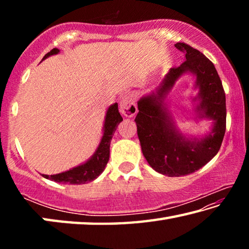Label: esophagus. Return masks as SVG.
<instances>
[{"label":"esophagus","mask_w":249,"mask_h":249,"mask_svg":"<svg viewBox=\"0 0 249 249\" xmlns=\"http://www.w3.org/2000/svg\"><path fill=\"white\" fill-rule=\"evenodd\" d=\"M120 111L122 114H124L126 117H133L137 113L136 101L133 94H125L121 100Z\"/></svg>","instance_id":"obj_1"}]
</instances>
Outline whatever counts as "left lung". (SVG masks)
Returning a JSON list of instances; mask_svg holds the SVG:
<instances>
[{"mask_svg":"<svg viewBox=\"0 0 249 249\" xmlns=\"http://www.w3.org/2000/svg\"><path fill=\"white\" fill-rule=\"evenodd\" d=\"M175 46L185 53V60L170 69L157 94L138 101L135 119L142 155L153 169L169 177L192 174L206 165L220 150L226 129L225 92L213 62L190 45L177 43ZM187 71L196 73L201 99L198 109L214 121L213 132L201 141H188L177 132L162 109L161 100L158 101Z\"/></svg>","mask_w":249,"mask_h":249,"instance_id":"obj_1","label":"left lung"}]
</instances>
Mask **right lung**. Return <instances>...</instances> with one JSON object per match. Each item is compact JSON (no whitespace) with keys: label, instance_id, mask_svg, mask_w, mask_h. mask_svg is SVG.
<instances>
[{"label":"right lung","instance_id":"right-lung-1","mask_svg":"<svg viewBox=\"0 0 249 249\" xmlns=\"http://www.w3.org/2000/svg\"><path fill=\"white\" fill-rule=\"evenodd\" d=\"M59 53L58 48H53L50 50L48 53L45 54L43 58L46 59L52 54H56ZM123 121V117L121 116L117 107V103L111 105L107 112L104 123V134L102 140H101L100 145L96 149L95 154L92 156V158L83 163L81 166H78L73 169L68 170L66 172H61L58 175H43L44 178L56 181V182H64V183H71V184H83L87 182H91L95 178L102 174L105 169V166L108 161L109 158V144H111L113 134L121 122Z\"/></svg>","mask_w":249,"mask_h":249}]
</instances>
